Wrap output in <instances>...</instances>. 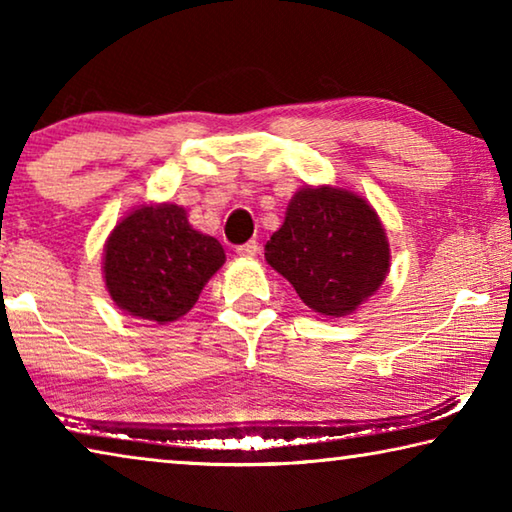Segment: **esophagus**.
<instances>
[{"label":"esophagus","instance_id":"1","mask_svg":"<svg viewBox=\"0 0 512 512\" xmlns=\"http://www.w3.org/2000/svg\"><path fill=\"white\" fill-rule=\"evenodd\" d=\"M257 250H259L257 241H246V244H241L237 248V255H241V257H255Z\"/></svg>","mask_w":512,"mask_h":512}]
</instances>
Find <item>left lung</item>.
I'll return each instance as SVG.
<instances>
[{
    "instance_id": "left-lung-1",
    "label": "left lung",
    "mask_w": 512,
    "mask_h": 512,
    "mask_svg": "<svg viewBox=\"0 0 512 512\" xmlns=\"http://www.w3.org/2000/svg\"><path fill=\"white\" fill-rule=\"evenodd\" d=\"M266 262L293 284L309 309L352 314L386 280V230L366 198L341 187H302L282 228L266 244Z\"/></svg>"
}]
</instances>
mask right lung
Here are the masks:
<instances>
[{"label":"right lung","mask_w":512,"mask_h":512,"mask_svg":"<svg viewBox=\"0 0 512 512\" xmlns=\"http://www.w3.org/2000/svg\"><path fill=\"white\" fill-rule=\"evenodd\" d=\"M223 262V246L189 225L185 207L158 203L115 225L103 248V277L119 309L167 325L196 305Z\"/></svg>","instance_id":"1"}]
</instances>
